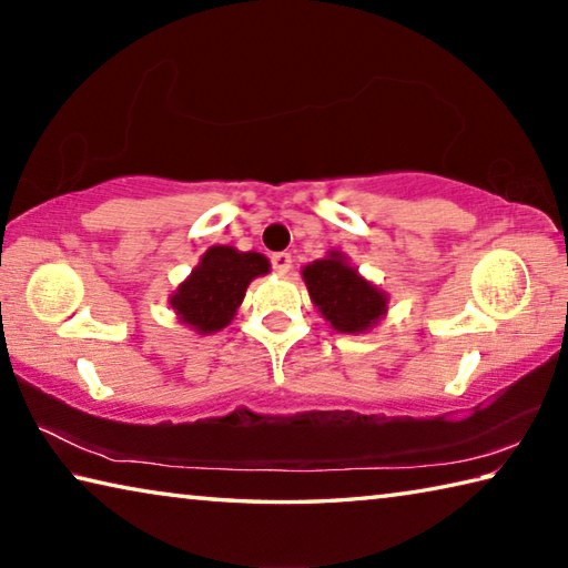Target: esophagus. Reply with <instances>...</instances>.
Listing matches in <instances>:
<instances>
[{"label":"esophagus","instance_id":"1","mask_svg":"<svg viewBox=\"0 0 568 568\" xmlns=\"http://www.w3.org/2000/svg\"><path fill=\"white\" fill-rule=\"evenodd\" d=\"M271 263H273V267H275V273H277V275H285L287 271H291L293 257H291V253H275V255L271 257Z\"/></svg>","mask_w":568,"mask_h":568}]
</instances>
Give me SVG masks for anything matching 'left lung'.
<instances>
[{"label": "left lung", "instance_id": "8db88e82", "mask_svg": "<svg viewBox=\"0 0 568 568\" xmlns=\"http://www.w3.org/2000/svg\"><path fill=\"white\" fill-rule=\"evenodd\" d=\"M303 281L323 318L341 333L371 331L388 311V295L365 281L338 250L305 265Z\"/></svg>", "mask_w": 568, "mask_h": 568}]
</instances>
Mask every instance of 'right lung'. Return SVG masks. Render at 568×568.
Listing matches in <instances>:
<instances>
[{"instance_id":"obj_1","label":"right lung","mask_w":568,"mask_h":568,"mask_svg":"<svg viewBox=\"0 0 568 568\" xmlns=\"http://www.w3.org/2000/svg\"><path fill=\"white\" fill-rule=\"evenodd\" d=\"M271 273L261 253H240L230 245H213L200 257L195 271L170 297L180 323L197 333H217L235 318L253 277Z\"/></svg>"}]
</instances>
